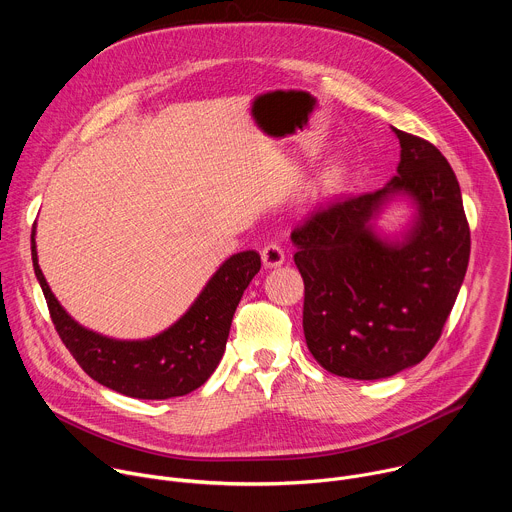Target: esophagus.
Returning <instances> with one entry per match:
<instances>
[{"mask_svg":"<svg viewBox=\"0 0 512 512\" xmlns=\"http://www.w3.org/2000/svg\"><path fill=\"white\" fill-rule=\"evenodd\" d=\"M261 261H263V265H265L267 269H273V267L283 265L285 253H283V249H281L279 245L271 243V245L263 247V251H261Z\"/></svg>","mask_w":512,"mask_h":512,"instance_id":"obj_1","label":"esophagus"}]
</instances>
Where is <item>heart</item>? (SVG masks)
Instances as JSON below:
<instances>
[{
    "label": "heart",
    "instance_id": "heart-1",
    "mask_svg": "<svg viewBox=\"0 0 512 512\" xmlns=\"http://www.w3.org/2000/svg\"><path fill=\"white\" fill-rule=\"evenodd\" d=\"M342 180H344V168L336 164V166H332V168L328 170V174H326V178H324V186H326V188H334V186H338Z\"/></svg>",
    "mask_w": 512,
    "mask_h": 512
}]
</instances>
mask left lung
I'll return each instance as SVG.
<instances>
[{
	"mask_svg": "<svg viewBox=\"0 0 512 512\" xmlns=\"http://www.w3.org/2000/svg\"><path fill=\"white\" fill-rule=\"evenodd\" d=\"M397 174L377 192L348 198L291 233L304 277V334L326 371L377 381L421 362L454 308L470 259L458 178L429 141L393 127ZM397 199L406 229H378Z\"/></svg>",
	"mask_w": 512,
	"mask_h": 512,
	"instance_id": "left-lung-1",
	"label": "left lung"
}]
</instances>
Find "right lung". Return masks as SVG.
I'll list each match as a JSON object with an SVG mask.
<instances>
[{
  "mask_svg": "<svg viewBox=\"0 0 512 512\" xmlns=\"http://www.w3.org/2000/svg\"><path fill=\"white\" fill-rule=\"evenodd\" d=\"M32 261L56 332L70 354L91 379L135 399L182 397L206 383L225 354L243 291L261 269L257 251L235 253L170 328L152 338L119 340L81 326L60 306L38 265L36 225Z\"/></svg>",
  "mask_w": 512,
  "mask_h": 512,
  "instance_id": "1",
  "label": "right lung"
}]
</instances>
